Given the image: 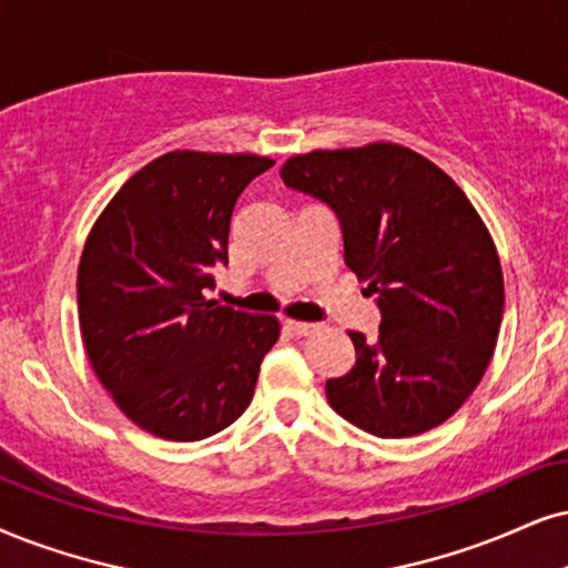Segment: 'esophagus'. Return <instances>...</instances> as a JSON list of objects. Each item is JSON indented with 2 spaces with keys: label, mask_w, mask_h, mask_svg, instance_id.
<instances>
[{
  "label": "esophagus",
  "mask_w": 568,
  "mask_h": 568,
  "mask_svg": "<svg viewBox=\"0 0 568 568\" xmlns=\"http://www.w3.org/2000/svg\"><path fill=\"white\" fill-rule=\"evenodd\" d=\"M285 327L293 329L296 335H314L320 329V325H312V322H296V320H285Z\"/></svg>",
  "instance_id": "esophagus-1"
}]
</instances>
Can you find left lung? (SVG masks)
I'll return each mask as SVG.
<instances>
[{
  "label": "left lung",
  "mask_w": 568,
  "mask_h": 568,
  "mask_svg": "<svg viewBox=\"0 0 568 568\" xmlns=\"http://www.w3.org/2000/svg\"><path fill=\"white\" fill-rule=\"evenodd\" d=\"M288 189L325 201L351 272L377 298L379 335L348 333L356 364L327 379L329 406L377 437L443 425L475 393L504 320V272L466 193L398 143L296 154Z\"/></svg>",
  "instance_id": "left-lung-1"
}]
</instances>
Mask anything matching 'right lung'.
<instances>
[{"label": "right lung", "instance_id": "obj_1", "mask_svg": "<svg viewBox=\"0 0 568 568\" xmlns=\"http://www.w3.org/2000/svg\"><path fill=\"white\" fill-rule=\"evenodd\" d=\"M256 154L168 152L114 193L78 264V320L99 383L128 419L164 440H204L254 398L280 337L267 314L206 301Z\"/></svg>", "mask_w": 568, "mask_h": 568}]
</instances>
